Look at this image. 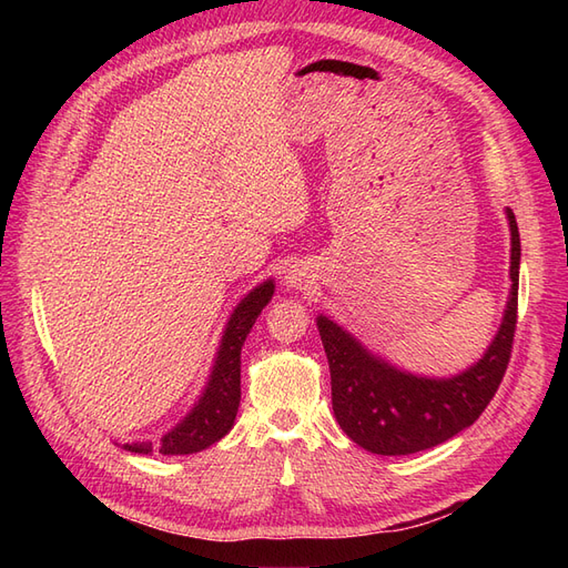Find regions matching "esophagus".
<instances>
[{
	"instance_id": "34e87169",
	"label": "esophagus",
	"mask_w": 568,
	"mask_h": 568,
	"mask_svg": "<svg viewBox=\"0 0 568 568\" xmlns=\"http://www.w3.org/2000/svg\"><path fill=\"white\" fill-rule=\"evenodd\" d=\"M301 284H303V274L301 272H291L288 274V286H296L298 288Z\"/></svg>"
}]
</instances>
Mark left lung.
Returning a JSON list of instances; mask_svg holds the SVG:
<instances>
[{
    "label": "left lung",
    "instance_id": "8db88e82",
    "mask_svg": "<svg viewBox=\"0 0 568 568\" xmlns=\"http://www.w3.org/2000/svg\"><path fill=\"white\" fill-rule=\"evenodd\" d=\"M511 230V291L505 320L484 359L453 379H424L372 357L332 320L317 329L332 372V407L338 426L359 448L374 455H409L434 448L471 426L503 384L517 332L521 239L517 217L507 209Z\"/></svg>",
    "mask_w": 568,
    "mask_h": 568
}]
</instances>
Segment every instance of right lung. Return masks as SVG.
<instances>
[{"instance_id": "obj_1", "label": "right lung", "mask_w": 568, "mask_h": 568, "mask_svg": "<svg viewBox=\"0 0 568 568\" xmlns=\"http://www.w3.org/2000/svg\"><path fill=\"white\" fill-rule=\"evenodd\" d=\"M274 294V284L265 282L236 305L232 320L227 322L222 346L217 351L215 367L211 382L205 386L199 405L178 424L173 432H168L156 450L161 455H192L209 448L215 440L225 436L236 417L239 400H242V346L255 317L261 315L263 307ZM125 450L149 455L153 450L151 443H132Z\"/></svg>"}]
</instances>
